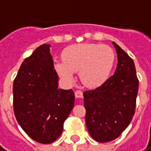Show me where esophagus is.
<instances>
[{"instance_id": "34e87169", "label": "esophagus", "mask_w": 151, "mask_h": 151, "mask_svg": "<svg viewBox=\"0 0 151 151\" xmlns=\"http://www.w3.org/2000/svg\"><path fill=\"white\" fill-rule=\"evenodd\" d=\"M75 96L76 98H83V92H82L81 90H76V92H75Z\"/></svg>"}]
</instances>
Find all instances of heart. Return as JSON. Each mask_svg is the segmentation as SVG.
I'll list each match as a JSON object with an SVG mask.
<instances>
[{
    "mask_svg": "<svg viewBox=\"0 0 151 151\" xmlns=\"http://www.w3.org/2000/svg\"><path fill=\"white\" fill-rule=\"evenodd\" d=\"M115 62L112 47L105 44L81 43L70 46L62 52V61L55 62L59 76L70 81L75 72L88 87H98L108 80Z\"/></svg>",
    "mask_w": 151,
    "mask_h": 151,
    "instance_id": "heart-1",
    "label": "heart"
}]
</instances>
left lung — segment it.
<instances>
[{"instance_id": "obj_1", "label": "left lung", "mask_w": 151, "mask_h": 151, "mask_svg": "<svg viewBox=\"0 0 151 151\" xmlns=\"http://www.w3.org/2000/svg\"><path fill=\"white\" fill-rule=\"evenodd\" d=\"M116 70L102 86L84 92L86 124L99 142L113 141L132 122L136 110L139 81L132 58L116 42Z\"/></svg>"}]
</instances>
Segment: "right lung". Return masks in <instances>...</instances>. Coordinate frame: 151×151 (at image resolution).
<instances>
[{
  "mask_svg": "<svg viewBox=\"0 0 151 151\" xmlns=\"http://www.w3.org/2000/svg\"><path fill=\"white\" fill-rule=\"evenodd\" d=\"M50 45L42 44L22 62L13 85L14 116L33 140L50 144L61 136L74 107L72 89H58Z\"/></svg>",
  "mask_w": 151,
  "mask_h": 151,
  "instance_id": "obj_1",
  "label": "right lung"
}]
</instances>
